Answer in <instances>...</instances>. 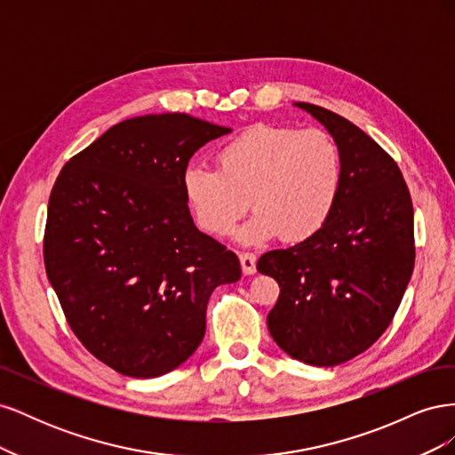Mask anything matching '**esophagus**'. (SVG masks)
I'll list each match as a JSON object with an SVG mask.
<instances>
[{"instance_id":"esophagus-1","label":"esophagus","mask_w":455,"mask_h":455,"mask_svg":"<svg viewBox=\"0 0 455 455\" xmlns=\"http://www.w3.org/2000/svg\"><path fill=\"white\" fill-rule=\"evenodd\" d=\"M241 267L244 275H254L256 273V256L252 252H239Z\"/></svg>"}]
</instances>
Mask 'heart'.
<instances>
[{"instance_id": "1", "label": "heart", "mask_w": 455, "mask_h": 455, "mask_svg": "<svg viewBox=\"0 0 455 455\" xmlns=\"http://www.w3.org/2000/svg\"><path fill=\"white\" fill-rule=\"evenodd\" d=\"M218 169L191 164L182 176L186 201L211 235H228L252 204L239 241L275 235L304 241L332 214L341 189V154L324 131L254 125L216 154Z\"/></svg>"}]
</instances>
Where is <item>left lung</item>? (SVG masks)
Returning <instances> with one entry per match:
<instances>
[{"instance_id": "1", "label": "left lung", "mask_w": 455, "mask_h": 455, "mask_svg": "<svg viewBox=\"0 0 455 455\" xmlns=\"http://www.w3.org/2000/svg\"><path fill=\"white\" fill-rule=\"evenodd\" d=\"M341 154V189L328 222L301 243L269 251L258 271L279 283L267 315L277 346L311 366L364 353L393 321L414 271V209L393 157L346 117L296 102Z\"/></svg>"}]
</instances>
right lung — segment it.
<instances>
[{"mask_svg": "<svg viewBox=\"0 0 455 455\" xmlns=\"http://www.w3.org/2000/svg\"><path fill=\"white\" fill-rule=\"evenodd\" d=\"M228 132L188 114L125 119L52 186L49 283L77 339L123 376L157 378L186 363L212 291L241 279L239 258L196 228L182 188L191 156Z\"/></svg>", "mask_w": 455, "mask_h": 455, "instance_id": "add662e5", "label": "right lung"}]
</instances>
